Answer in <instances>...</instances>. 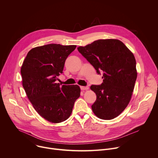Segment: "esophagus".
<instances>
[{"instance_id":"1","label":"esophagus","mask_w":158,"mask_h":158,"mask_svg":"<svg viewBox=\"0 0 158 158\" xmlns=\"http://www.w3.org/2000/svg\"><path fill=\"white\" fill-rule=\"evenodd\" d=\"M81 89L82 90V91H84V90H87L89 89L88 86H81Z\"/></svg>"}]
</instances>
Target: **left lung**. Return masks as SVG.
Listing matches in <instances>:
<instances>
[{
	"mask_svg": "<svg viewBox=\"0 0 158 158\" xmlns=\"http://www.w3.org/2000/svg\"><path fill=\"white\" fill-rule=\"evenodd\" d=\"M77 50L98 74L103 72V82L91 86L97 96L91 106L94 114L104 120L116 118L127 106L136 81L133 54L118 39H99Z\"/></svg>",
	"mask_w": 158,
	"mask_h": 158,
	"instance_id": "1",
	"label": "left lung"
}]
</instances>
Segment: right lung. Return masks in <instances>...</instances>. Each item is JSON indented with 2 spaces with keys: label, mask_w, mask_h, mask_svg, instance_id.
<instances>
[{
  "label": "right lung",
  "mask_w": 158,
  "mask_h": 158,
  "mask_svg": "<svg viewBox=\"0 0 158 158\" xmlns=\"http://www.w3.org/2000/svg\"><path fill=\"white\" fill-rule=\"evenodd\" d=\"M76 46L50 44L32 49L21 67L22 85L37 113L46 120L59 123L71 116L80 96L77 85L57 83L65 61Z\"/></svg>",
  "instance_id": "1"
}]
</instances>
